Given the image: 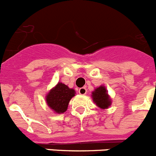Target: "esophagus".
<instances>
[{
	"instance_id": "1",
	"label": "esophagus",
	"mask_w": 156,
	"mask_h": 156,
	"mask_svg": "<svg viewBox=\"0 0 156 156\" xmlns=\"http://www.w3.org/2000/svg\"><path fill=\"white\" fill-rule=\"evenodd\" d=\"M86 92H87V89L85 88V87L79 88V90H78V93H79L80 95H85V94H86Z\"/></svg>"
}]
</instances>
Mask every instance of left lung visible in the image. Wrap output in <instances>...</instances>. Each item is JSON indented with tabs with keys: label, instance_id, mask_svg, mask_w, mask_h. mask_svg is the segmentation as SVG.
Listing matches in <instances>:
<instances>
[{
	"label": "left lung",
	"instance_id": "left-lung-1",
	"mask_svg": "<svg viewBox=\"0 0 156 156\" xmlns=\"http://www.w3.org/2000/svg\"><path fill=\"white\" fill-rule=\"evenodd\" d=\"M92 100L101 109H107L111 105V99L108 95L106 87L100 85L92 92Z\"/></svg>",
	"mask_w": 156,
	"mask_h": 156
}]
</instances>
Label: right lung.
<instances>
[{
  "label": "right lung",
  "instance_id": "obj_1",
  "mask_svg": "<svg viewBox=\"0 0 156 156\" xmlns=\"http://www.w3.org/2000/svg\"><path fill=\"white\" fill-rule=\"evenodd\" d=\"M75 95V91L68 85L58 82L46 96L47 104L56 113H63L68 109L71 98Z\"/></svg>",
  "mask_w": 156,
  "mask_h": 156
}]
</instances>
